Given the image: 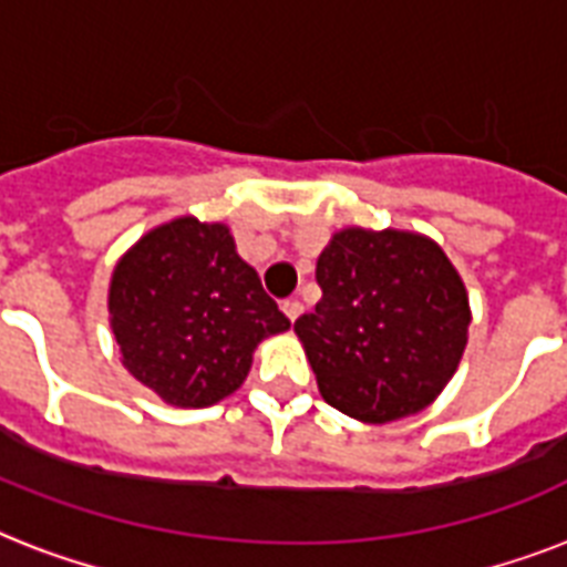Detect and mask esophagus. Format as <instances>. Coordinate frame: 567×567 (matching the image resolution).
Here are the masks:
<instances>
[{
  "label": "esophagus",
  "mask_w": 567,
  "mask_h": 567,
  "mask_svg": "<svg viewBox=\"0 0 567 567\" xmlns=\"http://www.w3.org/2000/svg\"><path fill=\"white\" fill-rule=\"evenodd\" d=\"M282 311H285V318H288L293 323V320H297L302 315V302L300 300H285L282 302Z\"/></svg>",
  "instance_id": "obj_1"
}]
</instances>
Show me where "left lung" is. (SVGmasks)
Wrapping results in <instances>:
<instances>
[{"label": "left lung", "instance_id": "1", "mask_svg": "<svg viewBox=\"0 0 567 567\" xmlns=\"http://www.w3.org/2000/svg\"><path fill=\"white\" fill-rule=\"evenodd\" d=\"M323 297L293 329L329 405L368 423L421 412L467 344L465 285L430 238L338 231L318 258Z\"/></svg>", "mask_w": 567, "mask_h": 567}]
</instances>
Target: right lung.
Segmentation results:
<instances>
[{"label":"right lung","instance_id":"add662e5","mask_svg":"<svg viewBox=\"0 0 567 567\" xmlns=\"http://www.w3.org/2000/svg\"><path fill=\"white\" fill-rule=\"evenodd\" d=\"M109 309L128 373L188 409L229 396L258 341L291 327L235 252L229 229L194 217L128 249L111 276Z\"/></svg>","mask_w":567,"mask_h":567}]
</instances>
